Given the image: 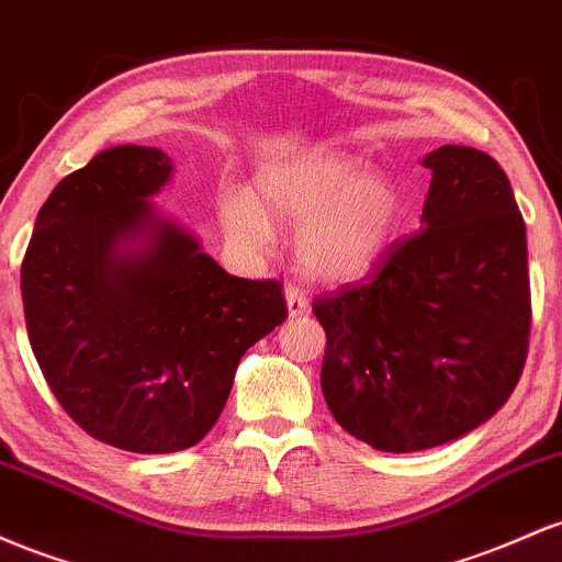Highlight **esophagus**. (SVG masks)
Segmentation results:
<instances>
[{
    "label": "esophagus",
    "instance_id": "1",
    "mask_svg": "<svg viewBox=\"0 0 562 562\" xmlns=\"http://www.w3.org/2000/svg\"><path fill=\"white\" fill-rule=\"evenodd\" d=\"M286 307H289V315H302V313H307V297L305 294H302V289L300 286H294V283H289L286 286Z\"/></svg>",
    "mask_w": 562,
    "mask_h": 562
}]
</instances>
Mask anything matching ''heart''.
Returning <instances> with one entry per match:
<instances>
[{
	"mask_svg": "<svg viewBox=\"0 0 562 562\" xmlns=\"http://www.w3.org/2000/svg\"><path fill=\"white\" fill-rule=\"evenodd\" d=\"M257 196L268 214L300 225L297 262L318 281H352L369 273L403 220V196L393 180L326 150L268 164L257 175ZM220 220L238 247L268 244V217L247 193L220 201Z\"/></svg>",
	"mask_w": 562,
	"mask_h": 562,
	"instance_id": "1",
	"label": "heart"
}]
</instances>
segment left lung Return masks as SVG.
<instances>
[{
    "label": "left lung",
    "instance_id": "left-lung-1",
    "mask_svg": "<svg viewBox=\"0 0 562 562\" xmlns=\"http://www.w3.org/2000/svg\"><path fill=\"white\" fill-rule=\"evenodd\" d=\"M422 231L393 244L369 281L313 302L326 331L321 387L334 419L380 451L462 438L513 395L528 356L526 225L502 167L440 145Z\"/></svg>",
    "mask_w": 562,
    "mask_h": 562
}]
</instances>
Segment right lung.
<instances>
[{"label":"right lung","instance_id":"right-lung-1","mask_svg":"<svg viewBox=\"0 0 562 562\" xmlns=\"http://www.w3.org/2000/svg\"><path fill=\"white\" fill-rule=\"evenodd\" d=\"M169 175L159 148L98 154L44 201L21 265L29 342L63 412L135 453L196 446L244 352L289 311L281 281L225 273L156 217Z\"/></svg>","mask_w":562,"mask_h":562}]
</instances>
